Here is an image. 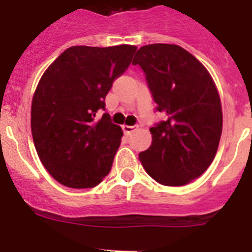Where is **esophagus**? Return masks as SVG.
Returning a JSON list of instances; mask_svg holds the SVG:
<instances>
[{
    "instance_id": "obj_1",
    "label": "esophagus",
    "mask_w": 252,
    "mask_h": 252,
    "mask_svg": "<svg viewBox=\"0 0 252 252\" xmlns=\"http://www.w3.org/2000/svg\"><path fill=\"white\" fill-rule=\"evenodd\" d=\"M137 128H138L137 126H123V130H124L126 134H130V133H133L134 130H137Z\"/></svg>"
}]
</instances>
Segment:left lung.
Masks as SVG:
<instances>
[{"mask_svg":"<svg viewBox=\"0 0 252 252\" xmlns=\"http://www.w3.org/2000/svg\"><path fill=\"white\" fill-rule=\"evenodd\" d=\"M156 111L165 120L150 128L152 143L139 154L150 177L164 186H185L210 166L223 126L220 97L206 67L177 44L143 46L134 55Z\"/></svg>","mask_w":252,"mask_h":252,"instance_id":"1","label":"left lung"}]
</instances>
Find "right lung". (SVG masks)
I'll return each mask as SVG.
<instances>
[{"label":"right lung","instance_id":"right-lung-1","mask_svg":"<svg viewBox=\"0 0 252 252\" xmlns=\"http://www.w3.org/2000/svg\"><path fill=\"white\" fill-rule=\"evenodd\" d=\"M136 50L74 46L42 75L32 101V134L42 164L61 185L92 188L109 174L123 130L98 113Z\"/></svg>","mask_w":252,"mask_h":252}]
</instances>
